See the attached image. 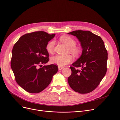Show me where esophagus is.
<instances>
[{
  "mask_svg": "<svg viewBox=\"0 0 120 120\" xmlns=\"http://www.w3.org/2000/svg\"><path fill=\"white\" fill-rule=\"evenodd\" d=\"M58 68H59V70H62L63 68V67H61V66H58Z\"/></svg>",
  "mask_w": 120,
  "mask_h": 120,
  "instance_id": "34e87169",
  "label": "esophagus"
}]
</instances>
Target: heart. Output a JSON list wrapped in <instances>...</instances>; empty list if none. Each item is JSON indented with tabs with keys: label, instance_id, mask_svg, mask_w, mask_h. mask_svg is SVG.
Segmentation results:
<instances>
[{
	"label": "heart",
	"instance_id": "heart-1",
	"mask_svg": "<svg viewBox=\"0 0 120 120\" xmlns=\"http://www.w3.org/2000/svg\"><path fill=\"white\" fill-rule=\"evenodd\" d=\"M60 40L68 48V53H71L75 56H78L81 53L80 49L76 46V42L72 38L68 36H62L60 37ZM55 46V41L52 40L49 42L46 45V49L49 53H52ZM73 60L72 56L70 54L66 55H56L50 59L52 63L63 67L70 63Z\"/></svg>",
	"mask_w": 120,
	"mask_h": 120
}]
</instances>
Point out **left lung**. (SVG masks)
Segmentation results:
<instances>
[{"label":"left lung","mask_w":120,"mask_h":120,"mask_svg":"<svg viewBox=\"0 0 120 120\" xmlns=\"http://www.w3.org/2000/svg\"><path fill=\"white\" fill-rule=\"evenodd\" d=\"M68 34L77 38L83 49L80 57L70 67L68 84L75 92L90 93L98 86L106 74L108 52L101 38L90 31L74 30Z\"/></svg>","instance_id":"left-lung-1"}]
</instances>
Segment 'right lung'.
Wrapping results in <instances>:
<instances>
[{
	"label": "right lung",
	"mask_w": 120,
	"mask_h": 120,
	"mask_svg": "<svg viewBox=\"0 0 120 120\" xmlns=\"http://www.w3.org/2000/svg\"><path fill=\"white\" fill-rule=\"evenodd\" d=\"M55 35L43 31L26 34L14 46L11 68L16 83L29 93H37L45 89L58 71L55 65H41L49 61L46 45Z\"/></svg>",
	"instance_id": "add662e5"
}]
</instances>
